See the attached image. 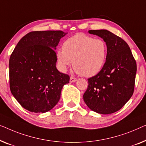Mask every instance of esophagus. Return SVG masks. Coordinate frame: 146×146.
Wrapping results in <instances>:
<instances>
[{
  "label": "esophagus",
  "instance_id": "34e87169",
  "mask_svg": "<svg viewBox=\"0 0 146 146\" xmlns=\"http://www.w3.org/2000/svg\"><path fill=\"white\" fill-rule=\"evenodd\" d=\"M76 81H77V79H76V78L73 77H70V80H69L70 83H74V82H75Z\"/></svg>",
  "mask_w": 146,
  "mask_h": 146
}]
</instances>
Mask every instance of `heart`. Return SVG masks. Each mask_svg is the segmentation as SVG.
Masks as SVG:
<instances>
[{"instance_id":"heart-1","label":"heart","mask_w":146,"mask_h":146,"mask_svg":"<svg viewBox=\"0 0 146 146\" xmlns=\"http://www.w3.org/2000/svg\"><path fill=\"white\" fill-rule=\"evenodd\" d=\"M106 55L107 46L101 39L77 34L63 43V50L57 51L56 59L58 68L63 72L73 62L76 72L90 77L101 70L105 63Z\"/></svg>"}]
</instances>
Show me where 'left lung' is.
Instances as JSON below:
<instances>
[{"mask_svg": "<svg viewBox=\"0 0 146 146\" xmlns=\"http://www.w3.org/2000/svg\"><path fill=\"white\" fill-rule=\"evenodd\" d=\"M89 33L103 39L107 46V55L100 72L88 79L84 101L97 113H114L134 93L136 63L128 45L120 37L106 30H89Z\"/></svg>", "mask_w": 146, "mask_h": 146, "instance_id": "obj_1", "label": "left lung"}]
</instances>
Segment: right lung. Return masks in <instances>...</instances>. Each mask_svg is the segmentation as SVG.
I'll use <instances>...</instances> for the list:
<instances>
[{"mask_svg": "<svg viewBox=\"0 0 146 146\" xmlns=\"http://www.w3.org/2000/svg\"><path fill=\"white\" fill-rule=\"evenodd\" d=\"M67 33L60 30L28 33L20 40L9 60L11 91L22 107L46 112L57 104L69 76L56 68L55 50Z\"/></svg>", "mask_w": 146, "mask_h": 146, "instance_id": "add662e5", "label": "right lung"}]
</instances>
